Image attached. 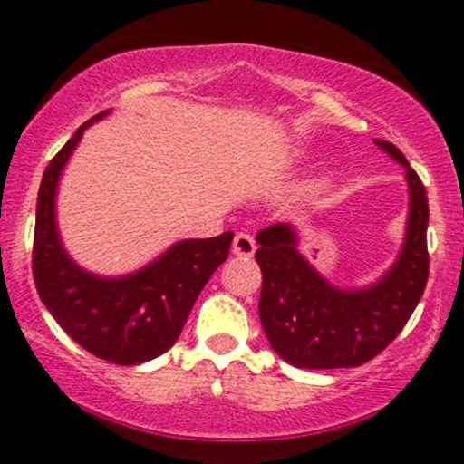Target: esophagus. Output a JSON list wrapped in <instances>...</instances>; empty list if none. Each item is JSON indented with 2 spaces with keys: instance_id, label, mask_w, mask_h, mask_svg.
I'll return each instance as SVG.
<instances>
[{
  "instance_id": "obj_1",
  "label": "esophagus",
  "mask_w": 464,
  "mask_h": 464,
  "mask_svg": "<svg viewBox=\"0 0 464 464\" xmlns=\"http://www.w3.org/2000/svg\"><path fill=\"white\" fill-rule=\"evenodd\" d=\"M255 248H257L255 246V239L248 233H237L233 237V255H237V257H253Z\"/></svg>"
}]
</instances>
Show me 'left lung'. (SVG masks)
I'll use <instances>...</instances> for the list:
<instances>
[{
	"instance_id": "8db88e82",
	"label": "left lung",
	"mask_w": 464,
	"mask_h": 464,
	"mask_svg": "<svg viewBox=\"0 0 464 464\" xmlns=\"http://www.w3.org/2000/svg\"><path fill=\"white\" fill-rule=\"evenodd\" d=\"M375 143L406 168L410 194L406 242L377 284L340 290L296 250L290 225L257 233L255 259L264 276L259 321L275 353L296 369H344L372 360L397 338L428 284V194L397 146Z\"/></svg>"
}]
</instances>
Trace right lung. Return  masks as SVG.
Instances as JSON below:
<instances>
[{"instance_id": "1", "label": "right lung", "mask_w": 464, "mask_h": 464, "mask_svg": "<svg viewBox=\"0 0 464 464\" xmlns=\"http://www.w3.org/2000/svg\"><path fill=\"white\" fill-rule=\"evenodd\" d=\"M106 113L80 126L45 168L36 198L32 273L47 312L80 347L95 358L132 366L157 358L177 343L200 290L228 257L233 233L183 239L126 276L111 279L80 268L58 236L56 185L82 130Z\"/></svg>"}]
</instances>
